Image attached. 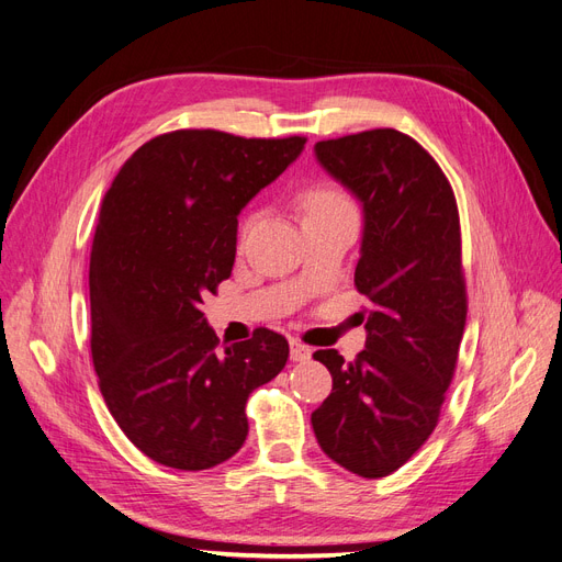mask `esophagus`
Returning a JSON list of instances; mask_svg holds the SVG:
<instances>
[{"mask_svg": "<svg viewBox=\"0 0 562 562\" xmlns=\"http://www.w3.org/2000/svg\"><path fill=\"white\" fill-rule=\"evenodd\" d=\"M289 357H292V361H305L311 359V348L303 346L299 340H292L289 342Z\"/></svg>", "mask_w": 562, "mask_h": 562, "instance_id": "34e87169", "label": "esophagus"}]
</instances>
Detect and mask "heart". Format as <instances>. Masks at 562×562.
Segmentation results:
<instances>
[{
	"label": "heart",
	"instance_id": "heart-1",
	"mask_svg": "<svg viewBox=\"0 0 562 562\" xmlns=\"http://www.w3.org/2000/svg\"><path fill=\"white\" fill-rule=\"evenodd\" d=\"M329 207H348L346 198H342L334 189H313V191H307L303 198L305 214L317 212V210H329Z\"/></svg>",
	"mask_w": 562,
	"mask_h": 562
}]
</instances>
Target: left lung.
I'll return each instance as SVG.
<instances>
[{
  "mask_svg": "<svg viewBox=\"0 0 562 562\" xmlns=\"http://www.w3.org/2000/svg\"><path fill=\"white\" fill-rule=\"evenodd\" d=\"M315 158L364 214L355 284L369 307L355 361L313 355L334 387L311 423L336 464L380 479L429 439L458 364L467 319L458 205L437 160L394 128L317 142Z\"/></svg>",
  "mask_w": 562,
  "mask_h": 562,
  "instance_id": "obj_1",
  "label": "left lung"
}]
</instances>
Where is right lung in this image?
I'll return each mask as SVG.
<instances>
[{"label":"right lung","instance_id":"obj_1","mask_svg":"<svg viewBox=\"0 0 562 562\" xmlns=\"http://www.w3.org/2000/svg\"><path fill=\"white\" fill-rule=\"evenodd\" d=\"M305 137L175 131L123 162L90 249V352L114 420L147 458L182 472L247 439L249 394L286 364L284 336L220 348L201 303L235 261L238 214L292 166Z\"/></svg>","mask_w":562,"mask_h":562}]
</instances>
